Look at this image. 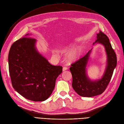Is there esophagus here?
I'll return each instance as SVG.
<instances>
[{"mask_svg": "<svg viewBox=\"0 0 124 124\" xmlns=\"http://www.w3.org/2000/svg\"><path fill=\"white\" fill-rule=\"evenodd\" d=\"M67 69H68V67H63V68H62V70L63 71H65V70H66Z\"/></svg>", "mask_w": 124, "mask_h": 124, "instance_id": "obj_1", "label": "esophagus"}]
</instances>
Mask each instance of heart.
Masks as SVG:
<instances>
[{
    "label": "heart",
    "mask_w": 124,
    "mask_h": 124,
    "mask_svg": "<svg viewBox=\"0 0 124 124\" xmlns=\"http://www.w3.org/2000/svg\"><path fill=\"white\" fill-rule=\"evenodd\" d=\"M78 55H79V54H78V52H73V53L70 54L69 55V56H68L69 59L70 60H74L75 59H76L78 57Z\"/></svg>",
    "instance_id": "1"
}]
</instances>
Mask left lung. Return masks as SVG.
<instances>
[{"label":"left lung","mask_w":124,"mask_h":124,"mask_svg":"<svg viewBox=\"0 0 124 124\" xmlns=\"http://www.w3.org/2000/svg\"><path fill=\"white\" fill-rule=\"evenodd\" d=\"M97 35V40L95 43L103 45L108 56L107 67L103 77L97 81H92L86 76V67L91 51L78 61L71 63L70 68L72 76V87L75 92L82 97H91L103 93L109 83L117 64L115 52L107 36L101 31Z\"/></svg>","instance_id":"8db88e82"}]
</instances>
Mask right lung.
<instances>
[{
  "label": "right lung",
  "instance_id": "add662e5",
  "mask_svg": "<svg viewBox=\"0 0 124 124\" xmlns=\"http://www.w3.org/2000/svg\"><path fill=\"white\" fill-rule=\"evenodd\" d=\"M25 37L11 46L9 71L13 87L25 98L42 101L50 96L62 67L53 66L36 50V39Z\"/></svg>",
  "mask_w": 124,
  "mask_h": 124
}]
</instances>
